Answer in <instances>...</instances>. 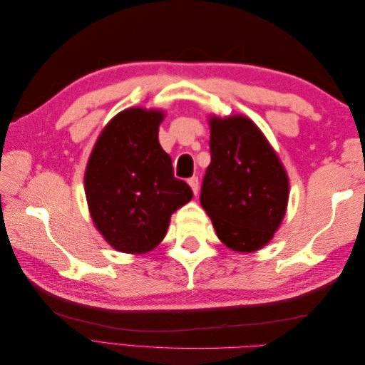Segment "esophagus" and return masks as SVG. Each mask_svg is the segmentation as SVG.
<instances>
[{
    "mask_svg": "<svg viewBox=\"0 0 365 365\" xmlns=\"http://www.w3.org/2000/svg\"><path fill=\"white\" fill-rule=\"evenodd\" d=\"M189 185L192 187V190L195 195H197V190H200V180H197V176H192V178H189Z\"/></svg>",
    "mask_w": 365,
    "mask_h": 365,
    "instance_id": "obj_1",
    "label": "esophagus"
}]
</instances>
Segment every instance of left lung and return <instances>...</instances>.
<instances>
[{
    "instance_id": "obj_1",
    "label": "left lung",
    "mask_w": 365,
    "mask_h": 365,
    "mask_svg": "<svg viewBox=\"0 0 365 365\" xmlns=\"http://www.w3.org/2000/svg\"><path fill=\"white\" fill-rule=\"evenodd\" d=\"M210 129L212 163L202 181L201 205L225 247L257 251L282 224L289 196L288 175L250 118L210 117Z\"/></svg>"
}]
</instances>
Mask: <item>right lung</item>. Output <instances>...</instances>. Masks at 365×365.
Masks as SVG:
<instances>
[{
    "instance_id": "obj_1",
    "label": "right lung",
    "mask_w": 365,
    "mask_h": 365,
    "mask_svg": "<svg viewBox=\"0 0 365 365\" xmlns=\"http://www.w3.org/2000/svg\"><path fill=\"white\" fill-rule=\"evenodd\" d=\"M163 111L129 108L97 138L85 172V193L94 225L121 252L155 248L170 216L193 192L173 176L170 157L158 141Z\"/></svg>"
}]
</instances>
